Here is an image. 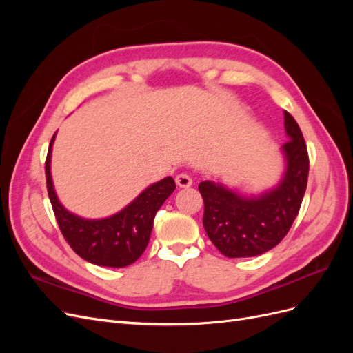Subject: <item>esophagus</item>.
Segmentation results:
<instances>
[{"label":"esophagus","instance_id":"34e87169","mask_svg":"<svg viewBox=\"0 0 353 353\" xmlns=\"http://www.w3.org/2000/svg\"><path fill=\"white\" fill-rule=\"evenodd\" d=\"M175 181H176V185L179 188H188V187H191V184H193V179H191V176L187 174H178Z\"/></svg>","mask_w":353,"mask_h":353}]
</instances>
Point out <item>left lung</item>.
Here are the masks:
<instances>
[{"label": "left lung", "instance_id": "left-lung-1", "mask_svg": "<svg viewBox=\"0 0 353 353\" xmlns=\"http://www.w3.org/2000/svg\"><path fill=\"white\" fill-rule=\"evenodd\" d=\"M288 140L280 183L259 196H243L215 181H203L199 191L205 201L203 227L227 258H252L275 248L290 230L301 209L307 184L309 157L301 128L284 112Z\"/></svg>", "mask_w": 353, "mask_h": 353}]
</instances>
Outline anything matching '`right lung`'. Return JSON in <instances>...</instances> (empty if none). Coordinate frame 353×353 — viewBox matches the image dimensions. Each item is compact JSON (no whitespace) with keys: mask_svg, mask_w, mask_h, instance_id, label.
Returning a JSON list of instances; mask_svg holds the SVG:
<instances>
[{"mask_svg":"<svg viewBox=\"0 0 353 353\" xmlns=\"http://www.w3.org/2000/svg\"><path fill=\"white\" fill-rule=\"evenodd\" d=\"M52 135L46 160L47 190L63 237L82 259L99 266L123 268L134 263L145 250L153 221L165 200L174 193L175 181L166 176L147 187L130 205L112 216L85 219L69 212L57 199L51 179Z\"/></svg>","mask_w":353,"mask_h":353,"instance_id":"right-lung-1","label":"right lung"}]
</instances>
